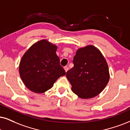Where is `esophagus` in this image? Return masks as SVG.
<instances>
[{
	"label": "esophagus",
	"mask_w": 130,
	"mask_h": 130,
	"mask_svg": "<svg viewBox=\"0 0 130 130\" xmlns=\"http://www.w3.org/2000/svg\"><path fill=\"white\" fill-rule=\"evenodd\" d=\"M64 70H65V72H67V71L68 70V67H64Z\"/></svg>",
	"instance_id": "esophagus-1"
}]
</instances>
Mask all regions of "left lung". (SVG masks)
<instances>
[{"mask_svg": "<svg viewBox=\"0 0 130 130\" xmlns=\"http://www.w3.org/2000/svg\"><path fill=\"white\" fill-rule=\"evenodd\" d=\"M74 67L67 72L72 91L83 99L100 94L109 81L110 74L104 57L95 46L89 45L77 50Z\"/></svg>", "mask_w": 130, "mask_h": 130, "instance_id": "obj_1", "label": "left lung"}]
</instances>
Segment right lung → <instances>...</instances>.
Wrapping results in <instances>:
<instances>
[{"label":"right lung","mask_w":130,"mask_h":130,"mask_svg":"<svg viewBox=\"0 0 130 130\" xmlns=\"http://www.w3.org/2000/svg\"><path fill=\"white\" fill-rule=\"evenodd\" d=\"M57 47L47 39L34 44L23 56L19 73L26 88L37 93L45 92L53 87L65 70L56 55Z\"/></svg>","instance_id":"obj_1"}]
</instances>
